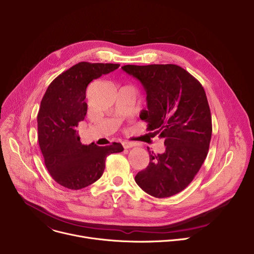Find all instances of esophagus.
<instances>
[{
	"instance_id": "1",
	"label": "esophagus",
	"mask_w": 254,
	"mask_h": 254,
	"mask_svg": "<svg viewBox=\"0 0 254 254\" xmlns=\"http://www.w3.org/2000/svg\"><path fill=\"white\" fill-rule=\"evenodd\" d=\"M123 146H124L125 149H129V148H131L133 146H136V144L132 143V142H124Z\"/></svg>"
}]
</instances>
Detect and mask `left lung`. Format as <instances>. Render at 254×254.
Masks as SVG:
<instances>
[{"label": "left lung", "instance_id": "obj_1", "mask_svg": "<svg viewBox=\"0 0 254 254\" xmlns=\"http://www.w3.org/2000/svg\"><path fill=\"white\" fill-rule=\"evenodd\" d=\"M146 92L140 118L164 140L165 151L148 148L150 162L134 181L149 195L165 198L183 191L204 162L211 139V114L202 84L175 64L125 65Z\"/></svg>", "mask_w": 254, "mask_h": 254}]
</instances>
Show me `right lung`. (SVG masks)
Listing matches in <instances>:
<instances>
[{"instance_id": "obj_1", "label": "right lung", "mask_w": 254, "mask_h": 254, "mask_svg": "<svg viewBox=\"0 0 254 254\" xmlns=\"http://www.w3.org/2000/svg\"><path fill=\"white\" fill-rule=\"evenodd\" d=\"M120 67L112 63L79 62L50 83L38 113V138L45 165L59 185L79 190L103 175L106 157L124 151L121 143L100 147L82 145L77 133L88 104V84Z\"/></svg>"}]
</instances>
